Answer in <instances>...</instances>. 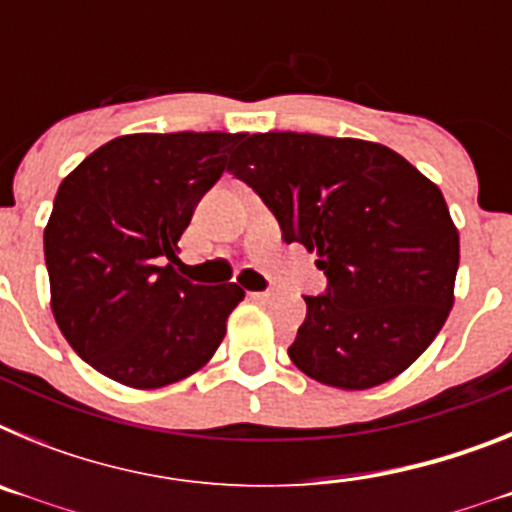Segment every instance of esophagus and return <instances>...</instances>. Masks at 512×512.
Segmentation results:
<instances>
[{
	"label": "esophagus",
	"instance_id": "1",
	"mask_svg": "<svg viewBox=\"0 0 512 512\" xmlns=\"http://www.w3.org/2000/svg\"><path fill=\"white\" fill-rule=\"evenodd\" d=\"M248 297L256 302H269L274 297V292H248Z\"/></svg>",
	"mask_w": 512,
	"mask_h": 512
}]
</instances>
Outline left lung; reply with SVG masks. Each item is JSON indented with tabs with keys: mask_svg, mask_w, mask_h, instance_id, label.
<instances>
[{
	"mask_svg": "<svg viewBox=\"0 0 512 512\" xmlns=\"http://www.w3.org/2000/svg\"><path fill=\"white\" fill-rule=\"evenodd\" d=\"M228 171L328 277L289 346L300 372L369 390L431 346L459 269V230L431 179L387 146L312 133L248 135Z\"/></svg>",
	"mask_w": 512,
	"mask_h": 512,
	"instance_id": "1",
	"label": "left lung"
}]
</instances>
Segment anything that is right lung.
<instances>
[{"instance_id": "obj_1", "label": "right lung", "mask_w": 512, "mask_h": 512, "mask_svg": "<svg viewBox=\"0 0 512 512\" xmlns=\"http://www.w3.org/2000/svg\"><path fill=\"white\" fill-rule=\"evenodd\" d=\"M241 138L120 135L58 187L43 233L53 318L104 377L156 390L205 366L225 338L243 289L184 279L176 243Z\"/></svg>"}]
</instances>
